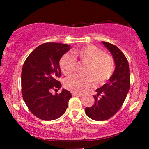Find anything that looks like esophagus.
<instances>
[{"label": "esophagus", "mask_w": 149, "mask_h": 149, "mask_svg": "<svg viewBox=\"0 0 149 149\" xmlns=\"http://www.w3.org/2000/svg\"><path fill=\"white\" fill-rule=\"evenodd\" d=\"M72 95H74V96H76V97H81L83 96L82 94H81V93H76V92L72 93Z\"/></svg>", "instance_id": "obj_1"}]
</instances>
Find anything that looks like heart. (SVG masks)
I'll return each instance as SVG.
<instances>
[{"label":"heart","mask_w":149,"mask_h":149,"mask_svg":"<svg viewBox=\"0 0 149 149\" xmlns=\"http://www.w3.org/2000/svg\"><path fill=\"white\" fill-rule=\"evenodd\" d=\"M72 55L74 58L66 54L60 60V68L65 75L68 76L74 72L76 66L74 58L86 64L83 71L85 75H73L65 81V87L73 92H85L93 86V79L97 84L104 83L115 70L113 59L92 45L73 49Z\"/></svg>","instance_id":"1"}]
</instances>
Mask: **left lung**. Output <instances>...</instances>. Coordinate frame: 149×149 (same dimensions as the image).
<instances>
[{"label": "left lung", "instance_id": "1", "mask_svg": "<svg viewBox=\"0 0 149 149\" xmlns=\"http://www.w3.org/2000/svg\"><path fill=\"white\" fill-rule=\"evenodd\" d=\"M113 55L115 70L109 81L97 89L93 95L94 104L85 108L87 117L95 121H105L119 111L127 96L130 87L129 63L123 52L114 45L102 41Z\"/></svg>", "mask_w": 149, "mask_h": 149}]
</instances>
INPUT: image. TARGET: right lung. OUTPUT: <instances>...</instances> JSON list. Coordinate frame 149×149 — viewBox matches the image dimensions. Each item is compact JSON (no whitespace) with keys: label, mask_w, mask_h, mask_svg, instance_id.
Instances as JSON below:
<instances>
[{"label":"right lung","mask_w":149,"mask_h":149,"mask_svg":"<svg viewBox=\"0 0 149 149\" xmlns=\"http://www.w3.org/2000/svg\"><path fill=\"white\" fill-rule=\"evenodd\" d=\"M70 49L67 44L47 42L37 47L26 58L22 70V97L30 112L38 119L52 121L66 112L72 95L61 87L60 60Z\"/></svg>","instance_id":"obj_1"}]
</instances>
